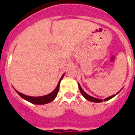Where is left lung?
Segmentation results:
<instances>
[{
  "label": "left lung",
  "mask_w": 135,
  "mask_h": 135,
  "mask_svg": "<svg viewBox=\"0 0 135 135\" xmlns=\"http://www.w3.org/2000/svg\"><path fill=\"white\" fill-rule=\"evenodd\" d=\"M78 85H79V89H80V93H81V94L83 95V97L85 98V99H87V100L89 101H91V102H103V101H107V100H110V99L113 98V97H115V94H114V95H111V96H109V97L107 98H105L104 100H102V99H98V98H95L94 97H92V96H91V95H88V94H87V93H85V91H84V90L82 89V87H80V84L78 83ZM121 91V90H120ZM119 91H118L116 94H119Z\"/></svg>",
  "instance_id": "1"
}]
</instances>
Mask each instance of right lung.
<instances>
[{
  "label": "right lung",
  "instance_id": "right-lung-1",
  "mask_svg": "<svg viewBox=\"0 0 135 135\" xmlns=\"http://www.w3.org/2000/svg\"><path fill=\"white\" fill-rule=\"evenodd\" d=\"M65 75V73L63 74L62 75L61 78L60 79L59 81L58 84H57V86H56V88L55 89V90L52 91L51 93H50L49 94H47V95H42V96H38V97H34V96H29V95H26L25 94H23L20 92L18 91L15 89L17 93L18 94V95L20 96L21 98H22L24 100L28 101V102H31L32 104H48L51 102L52 101H53L55 99V98L56 97L57 94H58L59 89V85L60 83H61V80H62V79L63 78V76Z\"/></svg>",
  "mask_w": 135,
  "mask_h": 135
}]
</instances>
